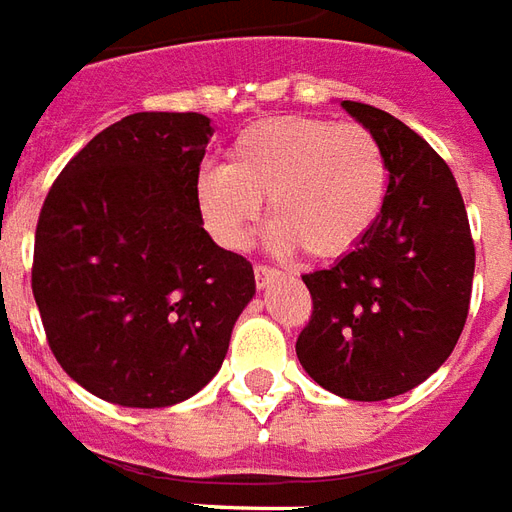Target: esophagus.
I'll return each instance as SVG.
<instances>
[{
    "label": "esophagus",
    "mask_w": 512,
    "mask_h": 512,
    "mask_svg": "<svg viewBox=\"0 0 512 512\" xmlns=\"http://www.w3.org/2000/svg\"><path fill=\"white\" fill-rule=\"evenodd\" d=\"M253 272H256V286H259V289H267L272 281H278V278H281V272L272 270V267H267V264H259Z\"/></svg>",
    "instance_id": "esophagus-1"
}]
</instances>
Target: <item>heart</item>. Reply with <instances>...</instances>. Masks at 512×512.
<instances>
[{
    "mask_svg": "<svg viewBox=\"0 0 512 512\" xmlns=\"http://www.w3.org/2000/svg\"><path fill=\"white\" fill-rule=\"evenodd\" d=\"M384 196L387 163L368 130L300 114L245 128L226 166L196 174L201 220L231 251L251 242L267 199L275 248L338 259L374 229Z\"/></svg>",
    "mask_w": 512,
    "mask_h": 512,
    "instance_id": "1",
    "label": "heart"
}]
</instances>
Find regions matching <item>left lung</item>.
Segmentation results:
<instances>
[{
  "mask_svg": "<svg viewBox=\"0 0 512 512\" xmlns=\"http://www.w3.org/2000/svg\"><path fill=\"white\" fill-rule=\"evenodd\" d=\"M382 147L387 196L374 229L330 270L297 338L305 374L349 401H387L439 371L464 330L475 245L453 171L382 108L341 100Z\"/></svg>",
  "mask_w": 512,
  "mask_h": 512,
  "instance_id": "obj_1",
  "label": "left lung"
}]
</instances>
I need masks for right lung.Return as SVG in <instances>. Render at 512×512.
I'll list each match as a JSON object with an SVG mask.
<instances>
[{
    "label": "right lung",
    "mask_w": 512,
    "mask_h": 512,
    "mask_svg": "<svg viewBox=\"0 0 512 512\" xmlns=\"http://www.w3.org/2000/svg\"><path fill=\"white\" fill-rule=\"evenodd\" d=\"M204 114L141 111L67 163L35 231L32 292L65 374L108 404L163 409L218 374L256 294L196 207Z\"/></svg>",
    "instance_id": "obj_1"
}]
</instances>
